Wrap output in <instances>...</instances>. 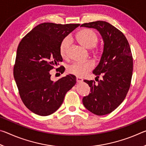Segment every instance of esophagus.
Here are the masks:
<instances>
[{
    "label": "esophagus",
    "mask_w": 146,
    "mask_h": 146,
    "mask_svg": "<svg viewBox=\"0 0 146 146\" xmlns=\"http://www.w3.org/2000/svg\"><path fill=\"white\" fill-rule=\"evenodd\" d=\"M76 82L78 83H80L83 82V79L81 78L80 77H76Z\"/></svg>",
    "instance_id": "esophagus-1"
}]
</instances>
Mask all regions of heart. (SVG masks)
<instances>
[{
    "mask_svg": "<svg viewBox=\"0 0 146 146\" xmlns=\"http://www.w3.org/2000/svg\"><path fill=\"white\" fill-rule=\"evenodd\" d=\"M76 38L83 47L87 49H91L97 44L98 38L96 33L90 29H84L76 34ZM71 44L70 37L64 38L60 46V53L63 58L67 56L68 50ZM94 63L92 61L75 62L68 67V71L78 77H83L93 70Z\"/></svg>",
    "mask_w": 146,
    "mask_h": 146,
    "instance_id": "1",
    "label": "heart"
}]
</instances>
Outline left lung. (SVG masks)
<instances>
[{"label":"left lung","mask_w":146,"mask_h":146,"mask_svg":"<svg viewBox=\"0 0 146 146\" xmlns=\"http://www.w3.org/2000/svg\"><path fill=\"white\" fill-rule=\"evenodd\" d=\"M81 27L96 29L104 41L103 52L98 66L93 73L95 81L84 80L91 93L83 97L84 107L93 114L105 115L113 111L123 102L129 91L133 73L131 51L122 32L105 21L85 23Z\"/></svg>","instance_id":"8db88e82"}]
</instances>
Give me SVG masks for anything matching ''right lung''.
<instances>
[{
    "mask_svg": "<svg viewBox=\"0 0 146 146\" xmlns=\"http://www.w3.org/2000/svg\"><path fill=\"white\" fill-rule=\"evenodd\" d=\"M79 24H39L22 39L17 51L14 78L24 105L34 113L48 116L62 104L66 93L76 84V77L68 75L51 80L50 70L62 57L60 46L63 39ZM60 70L63 71L60 67Z\"/></svg>",
    "mask_w": 146,
    "mask_h": 146,
    "instance_id": "right-lung-1",
    "label": "right lung"
}]
</instances>
